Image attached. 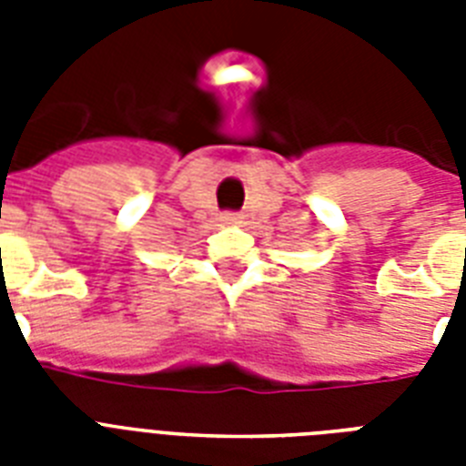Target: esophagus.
I'll list each match as a JSON object with an SVG mask.
<instances>
[{
    "instance_id": "esophagus-1",
    "label": "esophagus",
    "mask_w": 466,
    "mask_h": 466,
    "mask_svg": "<svg viewBox=\"0 0 466 466\" xmlns=\"http://www.w3.org/2000/svg\"><path fill=\"white\" fill-rule=\"evenodd\" d=\"M239 219L241 215H237V212H225V215H222V222H225V225H237Z\"/></svg>"
}]
</instances>
